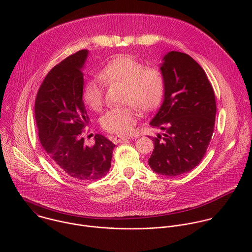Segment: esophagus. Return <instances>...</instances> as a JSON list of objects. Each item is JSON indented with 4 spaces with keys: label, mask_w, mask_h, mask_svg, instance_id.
<instances>
[{
    "label": "esophagus",
    "mask_w": 252,
    "mask_h": 252,
    "mask_svg": "<svg viewBox=\"0 0 252 252\" xmlns=\"http://www.w3.org/2000/svg\"><path fill=\"white\" fill-rule=\"evenodd\" d=\"M131 137L130 136H115L114 137V142L115 143H119V142H122V141H125V140H127V139H130Z\"/></svg>",
    "instance_id": "esophagus-1"
}]
</instances>
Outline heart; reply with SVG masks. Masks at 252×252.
Returning <instances> with one entry per match:
<instances>
[{"instance_id": "1", "label": "heart", "mask_w": 252, "mask_h": 252, "mask_svg": "<svg viewBox=\"0 0 252 252\" xmlns=\"http://www.w3.org/2000/svg\"><path fill=\"white\" fill-rule=\"evenodd\" d=\"M99 77L106 83H121L126 86L127 103L136 104L142 111H153L159 104L163 92L164 80L160 70L147 68L141 62L120 56L107 63L100 70ZM104 84L100 79H90L84 87V100L93 111H99L103 103ZM138 118L135 106L113 109L100 120L101 126L112 133L125 135L133 130Z\"/></svg>"}]
</instances>
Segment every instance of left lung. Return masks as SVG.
I'll return each instance as SVG.
<instances>
[{
  "label": "left lung",
  "instance_id": "8db88e82",
  "mask_svg": "<svg viewBox=\"0 0 252 252\" xmlns=\"http://www.w3.org/2000/svg\"><path fill=\"white\" fill-rule=\"evenodd\" d=\"M164 80L163 100L150 125L164 132L153 137L151 168L176 176L193 169L211 139L217 104L202 67L189 55L171 51L159 63Z\"/></svg>",
  "mask_w": 252,
  "mask_h": 252
}]
</instances>
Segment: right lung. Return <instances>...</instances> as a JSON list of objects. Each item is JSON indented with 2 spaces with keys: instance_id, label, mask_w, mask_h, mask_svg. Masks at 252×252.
I'll use <instances>...</instances> for the list:
<instances>
[{
  "instance_id": "obj_1",
  "label": "right lung",
  "mask_w": 252,
  "mask_h": 252,
  "mask_svg": "<svg viewBox=\"0 0 252 252\" xmlns=\"http://www.w3.org/2000/svg\"><path fill=\"white\" fill-rule=\"evenodd\" d=\"M89 51H80L54 66L42 83L34 120L44 150L57 168L78 182L95 181L111 167L115 143L101 134L90 147L81 136L89 124L83 100V69Z\"/></svg>"
}]
</instances>
